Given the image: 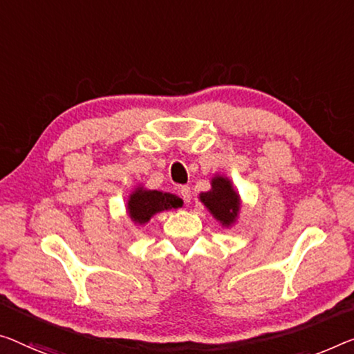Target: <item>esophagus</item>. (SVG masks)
<instances>
[{
  "instance_id": "esophagus-1",
  "label": "esophagus",
  "mask_w": 354,
  "mask_h": 354,
  "mask_svg": "<svg viewBox=\"0 0 354 354\" xmlns=\"http://www.w3.org/2000/svg\"><path fill=\"white\" fill-rule=\"evenodd\" d=\"M178 193H180L185 203H192V188L188 185H183V187L178 188Z\"/></svg>"
}]
</instances>
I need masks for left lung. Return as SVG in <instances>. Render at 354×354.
<instances>
[{
	"label": "left lung",
	"mask_w": 354,
	"mask_h": 354,
	"mask_svg": "<svg viewBox=\"0 0 354 354\" xmlns=\"http://www.w3.org/2000/svg\"><path fill=\"white\" fill-rule=\"evenodd\" d=\"M209 192L199 194V201L207 207L212 216L221 223V226H232L241 212V196L225 176L212 177Z\"/></svg>",
	"instance_id": "1"
}]
</instances>
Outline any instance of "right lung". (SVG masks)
Listing matches in <instances>:
<instances>
[{"mask_svg":"<svg viewBox=\"0 0 354 354\" xmlns=\"http://www.w3.org/2000/svg\"><path fill=\"white\" fill-rule=\"evenodd\" d=\"M182 204L183 201L176 194L138 187L129 194L127 210L134 225H147L153 215L165 210L178 209L182 207Z\"/></svg>","mask_w":354,"mask_h":354,"instance_id":"obj_1","label":"right lung"}]
</instances>
